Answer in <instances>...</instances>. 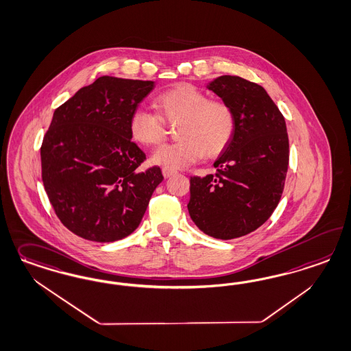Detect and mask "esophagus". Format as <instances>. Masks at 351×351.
<instances>
[{
    "mask_svg": "<svg viewBox=\"0 0 351 351\" xmlns=\"http://www.w3.org/2000/svg\"><path fill=\"white\" fill-rule=\"evenodd\" d=\"M162 176H164V178H169L171 176H174L176 174V170L167 169V168H162Z\"/></svg>",
    "mask_w": 351,
    "mask_h": 351,
    "instance_id": "1",
    "label": "esophagus"
}]
</instances>
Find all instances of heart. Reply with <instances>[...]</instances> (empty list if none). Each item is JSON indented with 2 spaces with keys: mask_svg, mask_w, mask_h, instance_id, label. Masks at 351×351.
Masks as SVG:
<instances>
[{
  "mask_svg": "<svg viewBox=\"0 0 351 351\" xmlns=\"http://www.w3.org/2000/svg\"><path fill=\"white\" fill-rule=\"evenodd\" d=\"M160 114L146 107H136L129 119V132L136 143L156 146L165 136V123L181 121V141L158 147L151 162L182 169L206 156L221 154L235 132V116L226 103L210 101L204 91L191 84H178L155 99Z\"/></svg>",
  "mask_w": 351,
  "mask_h": 351,
  "instance_id": "b5f03b06",
  "label": "heart"
}]
</instances>
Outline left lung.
<instances>
[{"mask_svg": "<svg viewBox=\"0 0 351 351\" xmlns=\"http://www.w3.org/2000/svg\"><path fill=\"white\" fill-rule=\"evenodd\" d=\"M206 88L232 110L235 132L213 164L218 173L191 177L187 208L204 234L240 238L263 225L280 200L289 161L287 125L258 84L225 75Z\"/></svg>", "mask_w": 351, "mask_h": 351, "instance_id": "8db88e82", "label": "left lung"}]
</instances>
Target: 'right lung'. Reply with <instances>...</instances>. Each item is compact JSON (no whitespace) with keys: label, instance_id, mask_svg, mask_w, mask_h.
<instances>
[{"label":"right lung","instance_id":"right-lung-1","mask_svg":"<svg viewBox=\"0 0 351 351\" xmlns=\"http://www.w3.org/2000/svg\"><path fill=\"white\" fill-rule=\"evenodd\" d=\"M154 81L102 76L58 107L41 146L43 182L58 218L81 238L110 243L139 226L164 177L139 171L146 155L129 119Z\"/></svg>","mask_w":351,"mask_h":351}]
</instances>
